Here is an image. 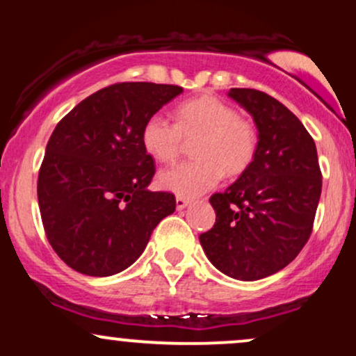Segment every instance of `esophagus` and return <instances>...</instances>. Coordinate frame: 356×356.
I'll return each instance as SVG.
<instances>
[{
  "label": "esophagus",
  "instance_id": "34e87169",
  "mask_svg": "<svg viewBox=\"0 0 356 356\" xmlns=\"http://www.w3.org/2000/svg\"><path fill=\"white\" fill-rule=\"evenodd\" d=\"M187 206H189V199L181 197V195H179V197L175 199V207H177L179 211L184 209V207H187Z\"/></svg>",
  "mask_w": 356,
  "mask_h": 356
}]
</instances>
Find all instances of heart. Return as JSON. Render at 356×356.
<instances>
[{"instance_id":"1","label":"heart","mask_w":356,"mask_h":356,"mask_svg":"<svg viewBox=\"0 0 356 356\" xmlns=\"http://www.w3.org/2000/svg\"><path fill=\"white\" fill-rule=\"evenodd\" d=\"M194 142V161L181 162L159 174V186L181 197H194L218 186L224 170L238 175L254 159L256 129L224 100L202 95L175 107V122L155 112L142 127L144 149L159 162H172L186 140Z\"/></svg>"}]
</instances>
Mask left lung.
<instances>
[{
  "label": "left lung",
  "instance_id": "obj_1",
  "mask_svg": "<svg viewBox=\"0 0 356 356\" xmlns=\"http://www.w3.org/2000/svg\"><path fill=\"white\" fill-rule=\"evenodd\" d=\"M227 95L252 115L257 147L238 181L211 195L216 222L199 241L220 273L256 281L288 266L308 243L321 170L313 137L291 110L259 90Z\"/></svg>",
  "mask_w": 356,
  "mask_h": 356
}]
</instances>
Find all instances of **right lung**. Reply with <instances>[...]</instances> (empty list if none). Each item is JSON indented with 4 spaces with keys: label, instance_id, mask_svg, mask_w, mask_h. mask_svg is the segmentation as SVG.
I'll list each match as a JSON object with an SVG mask.
<instances>
[{
    "label": "right lung",
    "instance_id": "obj_1",
    "mask_svg": "<svg viewBox=\"0 0 356 356\" xmlns=\"http://www.w3.org/2000/svg\"><path fill=\"white\" fill-rule=\"evenodd\" d=\"M181 93L177 85L113 83L55 127L40 167L38 204L48 243L72 269L87 276L124 271L175 211L174 194L147 189L155 165L142 127Z\"/></svg>",
    "mask_w": 356,
    "mask_h": 356
}]
</instances>
